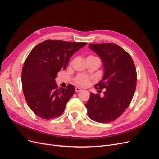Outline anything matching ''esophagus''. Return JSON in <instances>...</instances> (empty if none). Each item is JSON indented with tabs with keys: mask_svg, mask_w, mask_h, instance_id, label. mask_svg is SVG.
Returning <instances> with one entry per match:
<instances>
[{
	"mask_svg": "<svg viewBox=\"0 0 159 159\" xmlns=\"http://www.w3.org/2000/svg\"><path fill=\"white\" fill-rule=\"evenodd\" d=\"M75 90L76 92H80V91H81V89L80 88H78V87H76L75 89Z\"/></svg>",
	"mask_w": 159,
	"mask_h": 159,
	"instance_id": "1",
	"label": "esophagus"
}]
</instances>
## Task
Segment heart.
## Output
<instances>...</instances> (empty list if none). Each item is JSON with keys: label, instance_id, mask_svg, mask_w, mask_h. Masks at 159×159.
<instances>
[{"label": "heart", "instance_id": "1", "mask_svg": "<svg viewBox=\"0 0 159 159\" xmlns=\"http://www.w3.org/2000/svg\"><path fill=\"white\" fill-rule=\"evenodd\" d=\"M86 60H87V61H89L93 60H99V59L98 57L91 55L87 57ZM74 82L78 85L81 86V87H85V86L89 85L90 82V79L83 74H78L74 78Z\"/></svg>", "mask_w": 159, "mask_h": 159}]
</instances>
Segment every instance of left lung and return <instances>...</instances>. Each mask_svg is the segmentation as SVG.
Here are the masks:
<instances>
[{"label":"left lung","instance_id":"left-lung-1","mask_svg":"<svg viewBox=\"0 0 159 159\" xmlns=\"http://www.w3.org/2000/svg\"><path fill=\"white\" fill-rule=\"evenodd\" d=\"M89 48L102 60L105 73L94 87L105 89L103 97L91 93L85 107L93 121L107 123L119 118L131 103L137 85V71L132 57L115 44H90Z\"/></svg>","mask_w":159,"mask_h":159}]
</instances>
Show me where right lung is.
Wrapping results in <instances>:
<instances>
[{"label": "right lung", "instance_id": "add662e5", "mask_svg": "<svg viewBox=\"0 0 159 159\" xmlns=\"http://www.w3.org/2000/svg\"><path fill=\"white\" fill-rule=\"evenodd\" d=\"M86 44L48 40L28 54L22 70V90L28 107L37 116L51 119L63 113L75 88L70 84L66 88H58L55 78L66 68L71 56Z\"/></svg>", "mask_w": 159, "mask_h": 159}]
</instances>
